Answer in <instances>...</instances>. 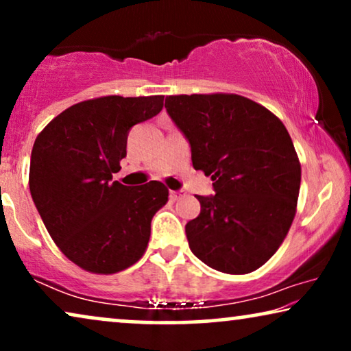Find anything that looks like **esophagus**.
Masks as SVG:
<instances>
[{"instance_id": "esophagus-1", "label": "esophagus", "mask_w": 351, "mask_h": 351, "mask_svg": "<svg viewBox=\"0 0 351 351\" xmlns=\"http://www.w3.org/2000/svg\"><path fill=\"white\" fill-rule=\"evenodd\" d=\"M169 196H171L172 201H177V199H180L182 196H184V193H182L180 190H171L169 191Z\"/></svg>"}]
</instances>
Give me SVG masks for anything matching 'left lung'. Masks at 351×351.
Here are the masks:
<instances>
[{
  "label": "left lung",
  "instance_id": "left-lung-1",
  "mask_svg": "<svg viewBox=\"0 0 351 351\" xmlns=\"http://www.w3.org/2000/svg\"><path fill=\"white\" fill-rule=\"evenodd\" d=\"M166 112L214 180L185 225L191 252L214 270L244 275L281 246L295 215L300 162L289 132L262 105L237 94L166 97Z\"/></svg>",
  "mask_w": 351,
  "mask_h": 351
}]
</instances>
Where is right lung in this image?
<instances>
[{"label":"right lung","instance_id":"obj_1","mask_svg":"<svg viewBox=\"0 0 351 351\" xmlns=\"http://www.w3.org/2000/svg\"><path fill=\"white\" fill-rule=\"evenodd\" d=\"M165 95H107L71 105L36 137L30 193L51 238L71 262L93 273L121 271L145 252L150 223L167 201L161 182L113 180L128 134L162 110Z\"/></svg>","mask_w":351,"mask_h":351}]
</instances>
